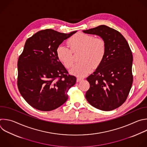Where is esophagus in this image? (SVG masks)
I'll return each mask as SVG.
<instances>
[{"instance_id":"1","label":"esophagus","mask_w":147,"mask_h":147,"mask_svg":"<svg viewBox=\"0 0 147 147\" xmlns=\"http://www.w3.org/2000/svg\"><path fill=\"white\" fill-rule=\"evenodd\" d=\"M82 80H84V78H81V77H77V82H79V81H80Z\"/></svg>"}]
</instances>
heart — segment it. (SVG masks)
<instances>
[{
    "instance_id": "1",
    "label": "heart",
    "mask_w": 147,
    "mask_h": 147,
    "mask_svg": "<svg viewBox=\"0 0 147 147\" xmlns=\"http://www.w3.org/2000/svg\"><path fill=\"white\" fill-rule=\"evenodd\" d=\"M70 49L65 45H60L57 49L59 60L69 69L74 63L73 53L82 51L80 60L70 70L72 74L83 77L89 73L93 66H99L103 61L106 51L105 41L101 38H94L93 36L78 33L71 37L67 41Z\"/></svg>"
}]
</instances>
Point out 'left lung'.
<instances>
[{"label": "left lung", "instance_id": "obj_1", "mask_svg": "<svg viewBox=\"0 0 147 147\" xmlns=\"http://www.w3.org/2000/svg\"><path fill=\"white\" fill-rule=\"evenodd\" d=\"M82 32L100 36L106 45L103 61L86 78L90 88L86 99L99 110H114L125 102L133 83V55L129 45L119 32L106 25Z\"/></svg>", "mask_w": 147, "mask_h": 147}]
</instances>
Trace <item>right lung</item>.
<instances>
[{
    "instance_id": "add662e5",
    "label": "right lung",
    "mask_w": 147,
    "mask_h": 147,
    "mask_svg": "<svg viewBox=\"0 0 147 147\" xmlns=\"http://www.w3.org/2000/svg\"><path fill=\"white\" fill-rule=\"evenodd\" d=\"M77 31L63 33L53 29L40 30L28 38L18 61V88L21 96L33 108L49 111L68 99L69 89L76 77L59 60L57 49Z\"/></svg>"
}]
</instances>
